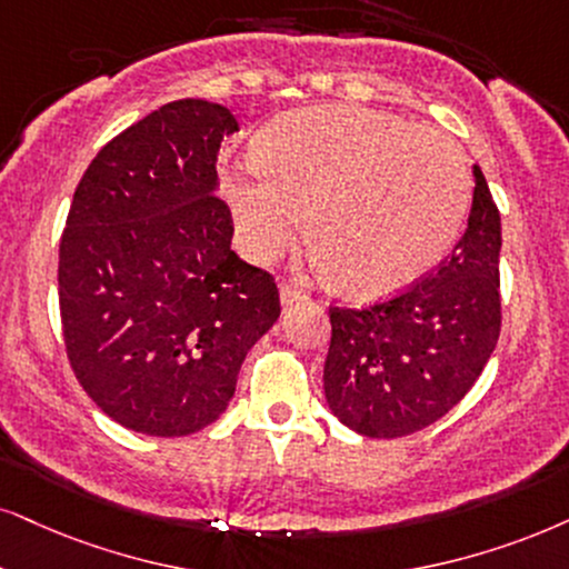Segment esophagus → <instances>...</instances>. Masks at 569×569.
<instances>
[{"label":"esophagus","mask_w":569,"mask_h":569,"mask_svg":"<svg viewBox=\"0 0 569 569\" xmlns=\"http://www.w3.org/2000/svg\"><path fill=\"white\" fill-rule=\"evenodd\" d=\"M301 299H307V293L301 291L299 286H293V283L280 286V305H283V309L297 305V301H301Z\"/></svg>","instance_id":"esophagus-1"}]
</instances>
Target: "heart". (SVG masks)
<instances>
[{"label":"heart","mask_w":569,"mask_h":569,"mask_svg":"<svg viewBox=\"0 0 569 569\" xmlns=\"http://www.w3.org/2000/svg\"><path fill=\"white\" fill-rule=\"evenodd\" d=\"M254 160L226 189L241 249L270 260L305 212L320 272L357 299L426 278L470 207V170L449 136L355 104L280 114L262 128Z\"/></svg>","instance_id":"obj_1"}]
</instances>
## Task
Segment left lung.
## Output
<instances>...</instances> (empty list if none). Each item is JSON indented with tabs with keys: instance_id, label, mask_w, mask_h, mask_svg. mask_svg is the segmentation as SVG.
I'll return each mask as SVG.
<instances>
[{
	"instance_id": "1",
	"label": "left lung",
	"mask_w": 569,
	"mask_h": 569,
	"mask_svg": "<svg viewBox=\"0 0 569 569\" xmlns=\"http://www.w3.org/2000/svg\"><path fill=\"white\" fill-rule=\"evenodd\" d=\"M470 218L451 257L412 289L378 305L330 307L322 386L330 412L370 438L428 428L459 405L501 330V218L472 164Z\"/></svg>"
}]
</instances>
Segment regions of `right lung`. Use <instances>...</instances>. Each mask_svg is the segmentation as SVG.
Returning a JSON list of instances; mask_svg holds the SVG:
<instances>
[{"label":"right lung","mask_w":569,"mask_h":569,"mask_svg":"<svg viewBox=\"0 0 569 569\" xmlns=\"http://www.w3.org/2000/svg\"><path fill=\"white\" fill-rule=\"evenodd\" d=\"M228 107L178 99L99 149L60 241L70 368L107 417L176 438L226 412L247 351L280 315L270 272L231 249L218 152Z\"/></svg>","instance_id":"add662e5"}]
</instances>
